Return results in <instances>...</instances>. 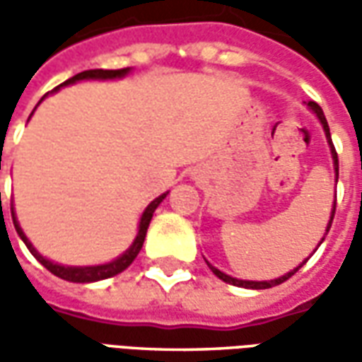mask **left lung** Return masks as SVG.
I'll return each mask as SVG.
<instances>
[{"mask_svg": "<svg viewBox=\"0 0 362 362\" xmlns=\"http://www.w3.org/2000/svg\"><path fill=\"white\" fill-rule=\"evenodd\" d=\"M308 109L314 115L317 117V120H320V124H322V128H324L325 132V140H327V144H329V152H332V160H333V169H335V185H337V179H339V163H337V153H335V148H333L332 144V134H329V127H327V120H325L324 117V111H322V107L317 103H314V101H308ZM333 214H335V201H333V206H332V216H329V222H327V226H325V234L324 238L320 240V243L324 242L325 235H327V232H329V228H332V222H333ZM320 243H317V247H320ZM316 247V250H317ZM308 259H304L302 263H300L298 267H294L292 271H288V273H284L283 276H279V279H271V281H242V279H235V276H230L226 275V273H222L220 269L212 267L209 261H206V265L210 267V271L214 273V275L218 276V279H222L224 283L228 284H234V286H242V288H253V291H261V288H271V286H276V284L284 283L286 279H291L296 271H298L304 263H306Z\"/></svg>", "mask_w": 362, "mask_h": 362, "instance_id": "1", "label": "left lung"}]
</instances>
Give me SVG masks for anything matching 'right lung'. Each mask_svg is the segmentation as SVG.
Here are the masks:
<instances>
[{
  "mask_svg": "<svg viewBox=\"0 0 362 362\" xmlns=\"http://www.w3.org/2000/svg\"><path fill=\"white\" fill-rule=\"evenodd\" d=\"M128 74H130V68H122V70H86V71H81V74H78V76L70 78L68 81H64L62 86H58L56 89H52L50 93H56V91H60V87L71 86V83H76V81H86V79H97V81H105V79H120V78H124V76H128ZM50 93H46L45 97H48ZM45 97L38 101V105L45 101ZM33 112H30V115H33ZM168 194L169 191L168 193L160 194L158 199H153V201L146 206V210L142 212V216H140V222H138V232H136L134 242L130 243V247H128L124 253H120L117 259H112V261H109V263H101V265H83V267H76V265L54 263V261H50V259H46L45 255H40V253L37 251V247L29 242V238L25 235L21 224H19V220H17V216H15V209H13V206H11V218L19 238L25 242V245L29 247V251L35 255V259H37L38 263H40V265H45L52 275L60 276V279H64V281H70V283H95V281L111 279V276L119 275V273H122L124 269L130 267V263L134 261L136 255L140 253L142 245H144L146 232H148V226H150V220H152L153 212H156V209L160 206L161 201H163ZM1 214H4V210H1Z\"/></svg>",
  "mask_w": 362,
  "mask_h": 362,
  "instance_id": "right-lung-1",
  "label": "right lung"
}]
</instances>
